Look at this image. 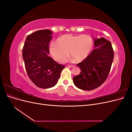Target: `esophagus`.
Instances as JSON below:
<instances>
[{"mask_svg": "<svg viewBox=\"0 0 132 132\" xmlns=\"http://www.w3.org/2000/svg\"><path fill=\"white\" fill-rule=\"evenodd\" d=\"M67 66H68V67H69V68H73V67H74V65H70V64L68 65Z\"/></svg>", "mask_w": 132, "mask_h": 132, "instance_id": "obj_1", "label": "esophagus"}]
</instances>
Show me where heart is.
Instances as JSON below:
<instances>
[{"mask_svg":"<svg viewBox=\"0 0 132 132\" xmlns=\"http://www.w3.org/2000/svg\"><path fill=\"white\" fill-rule=\"evenodd\" d=\"M57 43L51 45L50 52L53 58L59 63L65 62L68 57V52L71 58L76 62L84 61L93 48V39L89 35H74L65 34L57 39Z\"/></svg>","mask_w":132,"mask_h":132,"instance_id":"obj_1","label":"heart"}]
</instances>
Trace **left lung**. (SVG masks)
<instances>
[{
    "instance_id": "1",
    "label": "left lung",
    "mask_w": 132,
    "mask_h": 132,
    "mask_svg": "<svg viewBox=\"0 0 132 132\" xmlns=\"http://www.w3.org/2000/svg\"><path fill=\"white\" fill-rule=\"evenodd\" d=\"M94 39L96 48L77 64L81 72L73 79L75 85L83 90H92L101 86L109 75L113 60L111 42L102 37Z\"/></svg>"
}]
</instances>
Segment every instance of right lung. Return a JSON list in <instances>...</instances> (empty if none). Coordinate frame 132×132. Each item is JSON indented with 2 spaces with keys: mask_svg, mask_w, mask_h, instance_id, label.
<instances>
[{
  "mask_svg": "<svg viewBox=\"0 0 132 132\" xmlns=\"http://www.w3.org/2000/svg\"><path fill=\"white\" fill-rule=\"evenodd\" d=\"M52 32L41 30L28 35L22 48V57L27 75L35 85L48 89L56 85L65 67L48 55Z\"/></svg>",
  "mask_w": 132,
  "mask_h": 132,
  "instance_id": "1",
  "label": "right lung"
}]
</instances>
